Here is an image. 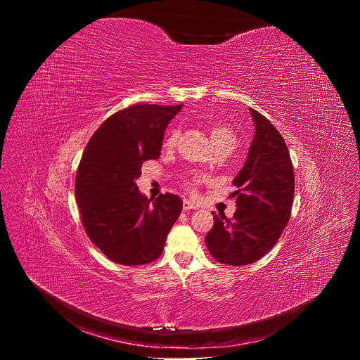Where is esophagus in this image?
I'll use <instances>...</instances> for the list:
<instances>
[{
    "mask_svg": "<svg viewBox=\"0 0 360 360\" xmlns=\"http://www.w3.org/2000/svg\"><path fill=\"white\" fill-rule=\"evenodd\" d=\"M182 208H184V211H189V210H196V205H195L193 202H191V200L185 199V200L182 202Z\"/></svg>",
    "mask_w": 360,
    "mask_h": 360,
    "instance_id": "1",
    "label": "esophagus"
}]
</instances>
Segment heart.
Returning a JSON list of instances; mask_svg holds the SVG:
<instances>
[{
    "label": "heart",
    "mask_w": 360,
    "mask_h": 360,
    "mask_svg": "<svg viewBox=\"0 0 360 360\" xmlns=\"http://www.w3.org/2000/svg\"><path fill=\"white\" fill-rule=\"evenodd\" d=\"M210 134H211V141H212V143H214L215 148H217V146H221V145H229V146L233 148L235 143H236V135H235L233 129H232L229 125H226V124H222V122L214 124V125L211 127ZM178 136H179L178 129H172V131L169 132L168 138L165 139V146H167V148H174V146L176 145ZM202 179H203L202 176H192V178L186 179L185 185H186V188H188L192 193H195V186H196V184L200 182Z\"/></svg>",
    "instance_id": "1"
}]
</instances>
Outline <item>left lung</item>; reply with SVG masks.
Returning a JSON list of instances; mask_svg holds the SVG:
<instances>
[{"label":"left lung","instance_id":"1","mask_svg":"<svg viewBox=\"0 0 360 360\" xmlns=\"http://www.w3.org/2000/svg\"><path fill=\"white\" fill-rule=\"evenodd\" d=\"M255 135L243 168L233 179L238 191L232 219L214 215L205 236L217 262L243 266L259 261L281 238L292 211L295 175L283 136L262 114L249 108Z\"/></svg>","mask_w":360,"mask_h":360}]
</instances>
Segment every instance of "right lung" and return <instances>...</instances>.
Wrapping results in <instances>:
<instances>
[{
  "label": "right lung",
  "instance_id": "obj_1",
  "mask_svg": "<svg viewBox=\"0 0 360 360\" xmlns=\"http://www.w3.org/2000/svg\"><path fill=\"white\" fill-rule=\"evenodd\" d=\"M182 107L136 104L118 111L85 146L75 199L86 235L115 264L136 266L158 259L181 215L178 195L148 199L135 181L145 161L160 158L165 129Z\"/></svg>",
  "mask_w": 360,
  "mask_h": 360
}]
</instances>
